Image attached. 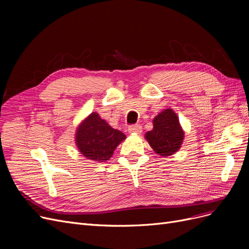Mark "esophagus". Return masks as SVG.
<instances>
[{"mask_svg":"<svg viewBox=\"0 0 249 249\" xmlns=\"http://www.w3.org/2000/svg\"><path fill=\"white\" fill-rule=\"evenodd\" d=\"M142 132V127L141 125L139 124H136V125H131L129 127V133H136V134H140Z\"/></svg>","mask_w":249,"mask_h":249,"instance_id":"1","label":"esophagus"}]
</instances>
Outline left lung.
I'll return each mask as SVG.
<instances>
[{
	"label": "left lung",
	"mask_w": 249,
	"mask_h": 249,
	"mask_svg": "<svg viewBox=\"0 0 249 249\" xmlns=\"http://www.w3.org/2000/svg\"><path fill=\"white\" fill-rule=\"evenodd\" d=\"M153 130L144 135L150 147L162 157L175 155L185 138V132L177 113L170 108L161 111L153 119Z\"/></svg>",
	"instance_id": "obj_1"
}]
</instances>
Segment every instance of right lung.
Segmentation results:
<instances>
[{
    "label": "right lung",
    "mask_w": 249,
    "mask_h": 249,
    "mask_svg": "<svg viewBox=\"0 0 249 249\" xmlns=\"http://www.w3.org/2000/svg\"><path fill=\"white\" fill-rule=\"evenodd\" d=\"M125 135L92 112L78 125L74 141L83 157L95 162L108 161L116 147L125 139Z\"/></svg>",
    "instance_id": "obj_1"
}]
</instances>
